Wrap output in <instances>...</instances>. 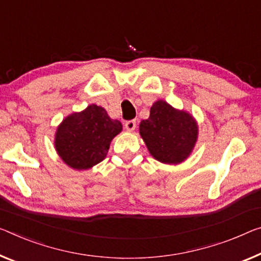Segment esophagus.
Returning a JSON list of instances; mask_svg holds the SVG:
<instances>
[{
    "label": "esophagus",
    "instance_id": "1",
    "mask_svg": "<svg viewBox=\"0 0 261 261\" xmlns=\"http://www.w3.org/2000/svg\"><path fill=\"white\" fill-rule=\"evenodd\" d=\"M135 127H136L135 120H129V121H127L125 123V128H126L128 132H134L135 130Z\"/></svg>",
    "mask_w": 261,
    "mask_h": 261
}]
</instances>
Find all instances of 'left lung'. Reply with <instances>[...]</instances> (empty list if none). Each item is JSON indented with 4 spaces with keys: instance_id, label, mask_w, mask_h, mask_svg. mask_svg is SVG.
Wrapping results in <instances>:
<instances>
[{
    "instance_id": "obj_1",
    "label": "left lung",
    "mask_w": 261,
    "mask_h": 261,
    "mask_svg": "<svg viewBox=\"0 0 261 261\" xmlns=\"http://www.w3.org/2000/svg\"><path fill=\"white\" fill-rule=\"evenodd\" d=\"M140 135L149 154L159 162L179 164L194 150L198 125L189 112L177 110L164 100L150 107V115L139 126Z\"/></svg>"
}]
</instances>
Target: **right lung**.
I'll return each mask as SVG.
<instances>
[{
	"mask_svg": "<svg viewBox=\"0 0 261 261\" xmlns=\"http://www.w3.org/2000/svg\"><path fill=\"white\" fill-rule=\"evenodd\" d=\"M122 125L94 103L63 120L55 134V148L63 162L74 170H86L106 158L111 142Z\"/></svg>",
	"mask_w": 261,
	"mask_h": 261,
	"instance_id": "right-lung-1",
	"label": "right lung"
}]
</instances>
